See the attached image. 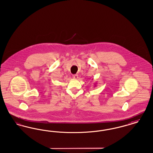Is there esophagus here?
Here are the masks:
<instances>
[{"label":"esophagus","instance_id":"34e87169","mask_svg":"<svg viewBox=\"0 0 153 153\" xmlns=\"http://www.w3.org/2000/svg\"><path fill=\"white\" fill-rule=\"evenodd\" d=\"M78 77H78V75H77V74H73V79H78Z\"/></svg>","mask_w":153,"mask_h":153}]
</instances>
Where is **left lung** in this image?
Segmentation results:
<instances>
[{
	"mask_svg": "<svg viewBox=\"0 0 153 153\" xmlns=\"http://www.w3.org/2000/svg\"><path fill=\"white\" fill-rule=\"evenodd\" d=\"M94 85H94V86H95V87H96V84H94Z\"/></svg>",
	"mask_w": 153,
	"mask_h": 153,
	"instance_id": "1",
	"label": "left lung"
}]
</instances>
